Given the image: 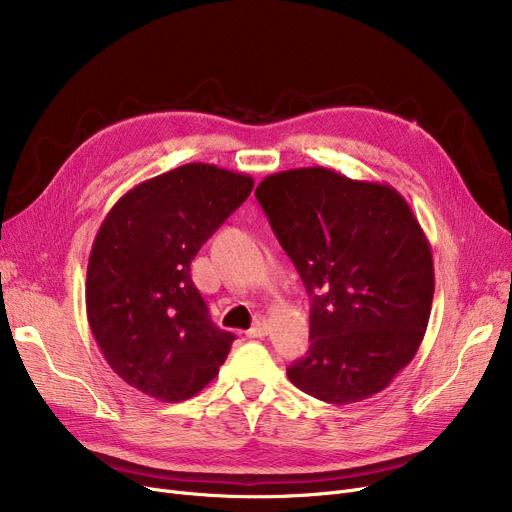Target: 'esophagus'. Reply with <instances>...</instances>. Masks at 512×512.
<instances>
[{
    "mask_svg": "<svg viewBox=\"0 0 512 512\" xmlns=\"http://www.w3.org/2000/svg\"><path fill=\"white\" fill-rule=\"evenodd\" d=\"M267 332H270V326H267V321L259 319V321H255V324L251 326L247 336L249 338H263V336H267Z\"/></svg>",
    "mask_w": 512,
    "mask_h": 512,
    "instance_id": "esophagus-1",
    "label": "esophagus"
}]
</instances>
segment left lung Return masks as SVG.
Listing matches in <instances>:
<instances>
[{
  "instance_id": "obj_1",
  "label": "left lung",
  "mask_w": 512,
  "mask_h": 512,
  "mask_svg": "<svg viewBox=\"0 0 512 512\" xmlns=\"http://www.w3.org/2000/svg\"><path fill=\"white\" fill-rule=\"evenodd\" d=\"M311 297L299 390L351 405L411 363L434 299V261L409 203L388 184L328 168L263 178L255 191Z\"/></svg>"
}]
</instances>
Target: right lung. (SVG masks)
I'll list each match as a JSON object with an SVG mask.
<instances>
[{
    "mask_svg": "<svg viewBox=\"0 0 512 512\" xmlns=\"http://www.w3.org/2000/svg\"><path fill=\"white\" fill-rule=\"evenodd\" d=\"M253 191V178L184 164L141 182L105 215L87 267V317L105 361L139 392L180 402L226 361L191 261Z\"/></svg>",
    "mask_w": 512,
    "mask_h": 512,
    "instance_id": "add662e5",
    "label": "right lung"
}]
</instances>
